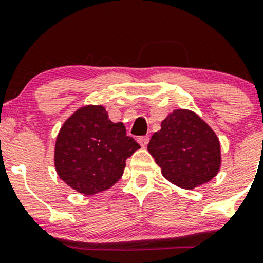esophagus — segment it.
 Returning <instances> with one entry per match:
<instances>
[{
  "label": "esophagus",
  "instance_id": "1",
  "mask_svg": "<svg viewBox=\"0 0 263 263\" xmlns=\"http://www.w3.org/2000/svg\"><path fill=\"white\" fill-rule=\"evenodd\" d=\"M149 136H140L139 139H137V141H139V144L141 145V146H146V145L149 144Z\"/></svg>",
  "mask_w": 263,
  "mask_h": 263
}]
</instances>
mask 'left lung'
<instances>
[{"mask_svg":"<svg viewBox=\"0 0 263 263\" xmlns=\"http://www.w3.org/2000/svg\"><path fill=\"white\" fill-rule=\"evenodd\" d=\"M147 150L162 175L183 189H194L217 175L221 164L220 141L203 119L178 109L162 122Z\"/></svg>","mask_w":263,"mask_h":263,"instance_id":"left-lung-1","label":"left lung"}]
</instances>
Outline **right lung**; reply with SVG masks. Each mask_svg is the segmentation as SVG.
Listing matches in <instances>:
<instances>
[{
  "label": "right lung",
  "instance_id": "right-lung-1",
  "mask_svg": "<svg viewBox=\"0 0 263 263\" xmlns=\"http://www.w3.org/2000/svg\"><path fill=\"white\" fill-rule=\"evenodd\" d=\"M140 145L113 123L100 105L81 108L61 127L55 144V167L65 183L86 195L111 187L123 175L126 159Z\"/></svg>",
  "mask_w": 263,
  "mask_h": 263
}]
</instances>
